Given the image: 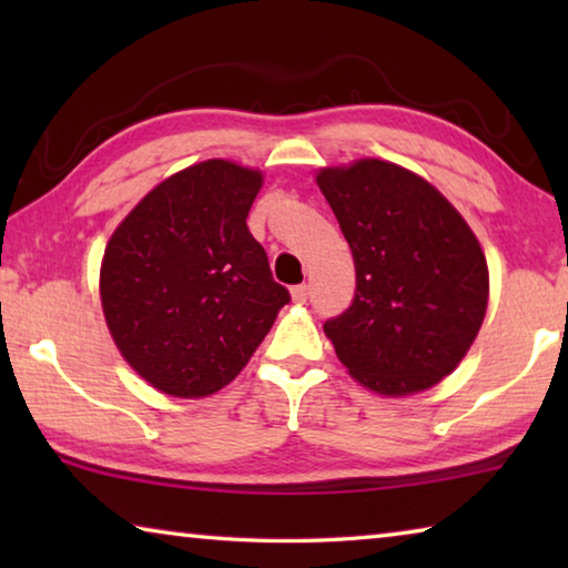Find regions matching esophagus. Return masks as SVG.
I'll return each mask as SVG.
<instances>
[{"label":"esophagus","instance_id":"1","mask_svg":"<svg viewBox=\"0 0 568 568\" xmlns=\"http://www.w3.org/2000/svg\"><path fill=\"white\" fill-rule=\"evenodd\" d=\"M291 293H293V301L295 303H305L307 301V285L305 283L291 287Z\"/></svg>","mask_w":568,"mask_h":568}]
</instances>
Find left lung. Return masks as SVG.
Segmentation results:
<instances>
[{
  "label": "left lung",
  "instance_id": "1",
  "mask_svg": "<svg viewBox=\"0 0 568 568\" xmlns=\"http://www.w3.org/2000/svg\"><path fill=\"white\" fill-rule=\"evenodd\" d=\"M355 263L351 307L323 331L365 388L408 396L446 378L488 303L484 250L456 207L393 162L321 170Z\"/></svg>",
  "mask_w": 568,
  "mask_h": 568
}]
</instances>
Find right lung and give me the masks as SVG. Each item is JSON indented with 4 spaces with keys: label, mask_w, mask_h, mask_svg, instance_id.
I'll return each instance as SVG.
<instances>
[{
    "label": "right lung",
    "mask_w": 568,
    "mask_h": 568,
    "mask_svg": "<svg viewBox=\"0 0 568 568\" xmlns=\"http://www.w3.org/2000/svg\"><path fill=\"white\" fill-rule=\"evenodd\" d=\"M261 172L207 160L150 192L100 271L108 328L150 386L200 398L227 386L291 303L245 217Z\"/></svg>",
    "instance_id": "obj_1"
}]
</instances>
